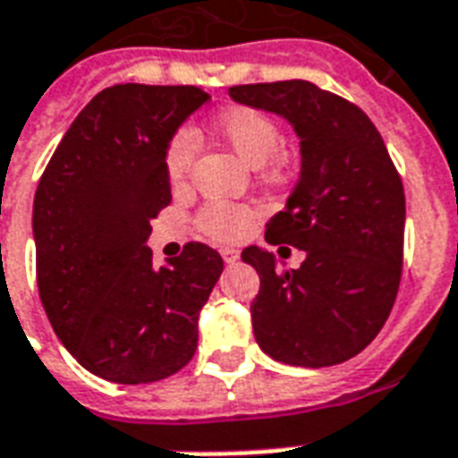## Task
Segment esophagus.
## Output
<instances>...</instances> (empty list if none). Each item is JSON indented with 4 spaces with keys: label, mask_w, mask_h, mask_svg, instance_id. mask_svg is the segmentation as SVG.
<instances>
[{
    "label": "esophagus",
    "mask_w": 458,
    "mask_h": 458,
    "mask_svg": "<svg viewBox=\"0 0 458 458\" xmlns=\"http://www.w3.org/2000/svg\"><path fill=\"white\" fill-rule=\"evenodd\" d=\"M220 257H223V262L225 264H235L240 259V252L238 250H220Z\"/></svg>",
    "instance_id": "34e87169"
}]
</instances>
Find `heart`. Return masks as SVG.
Here are the masks:
<instances>
[{"label":"heart","mask_w":458,"mask_h":458,"mask_svg":"<svg viewBox=\"0 0 458 458\" xmlns=\"http://www.w3.org/2000/svg\"><path fill=\"white\" fill-rule=\"evenodd\" d=\"M216 133L238 152L240 157L259 167L269 179H281L286 172V160L279 152L281 128L272 116H267L257 108L235 106L223 111L213 121ZM199 152V135L194 128H179L172 133L165 148V172L172 186H184L194 167ZM196 228L216 242H235L245 235L252 225V211L228 201L203 203L196 213Z\"/></svg>","instance_id":"b5f03b06"}]
</instances>
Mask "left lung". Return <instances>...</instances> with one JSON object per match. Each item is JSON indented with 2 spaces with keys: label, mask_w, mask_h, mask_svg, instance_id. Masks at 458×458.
Masks as SVG:
<instances>
[{
  "label": "left lung",
  "mask_w": 458,
  "mask_h": 458,
  "mask_svg": "<svg viewBox=\"0 0 458 458\" xmlns=\"http://www.w3.org/2000/svg\"><path fill=\"white\" fill-rule=\"evenodd\" d=\"M230 97L279 114L301 138V179L264 238L303 250L306 259L279 272L272 252L242 250L259 274L250 306L257 344L291 367L342 364L378 335L398 296L401 174L371 118L333 91L286 80L230 87Z\"/></svg>",
  "instance_id": "8db88e82"
}]
</instances>
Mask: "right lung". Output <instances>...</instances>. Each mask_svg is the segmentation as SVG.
Segmentation results:
<instances>
[{
	"label": "right lung",
	"instance_id": "right-lung-1",
	"mask_svg": "<svg viewBox=\"0 0 458 458\" xmlns=\"http://www.w3.org/2000/svg\"><path fill=\"white\" fill-rule=\"evenodd\" d=\"M211 99L199 87L116 84L80 111L33 199L38 293L53 330L87 371L150 384L184 369L199 313L223 272L213 247L186 242L152 264L150 220L172 201L165 148Z\"/></svg>",
	"mask_w": 458,
	"mask_h": 458
}]
</instances>
